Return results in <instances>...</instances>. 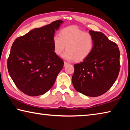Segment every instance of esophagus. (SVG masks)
<instances>
[{
  "instance_id": "34e87169",
  "label": "esophagus",
  "mask_w": 130,
  "mask_h": 130,
  "mask_svg": "<svg viewBox=\"0 0 130 130\" xmlns=\"http://www.w3.org/2000/svg\"><path fill=\"white\" fill-rule=\"evenodd\" d=\"M68 64H69V63L67 62H66V61H64V67H66V66L68 65Z\"/></svg>"
}]
</instances>
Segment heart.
<instances>
[{"instance_id": "heart-1", "label": "heart", "mask_w": 130, "mask_h": 130, "mask_svg": "<svg viewBox=\"0 0 130 130\" xmlns=\"http://www.w3.org/2000/svg\"><path fill=\"white\" fill-rule=\"evenodd\" d=\"M59 36L53 39L54 52L58 56L62 54L68 60L82 61L87 58L94 49V38L88 32H84L76 26H69L61 30Z\"/></svg>"}]
</instances>
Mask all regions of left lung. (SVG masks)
<instances>
[{
	"mask_svg": "<svg viewBox=\"0 0 130 130\" xmlns=\"http://www.w3.org/2000/svg\"><path fill=\"white\" fill-rule=\"evenodd\" d=\"M94 46L91 55L74 65L72 83L77 91L90 97L102 95L112 86L120 68L118 45L101 32L91 30Z\"/></svg>",
	"mask_w": 130,
	"mask_h": 130,
	"instance_id": "obj_1",
	"label": "left lung"
}]
</instances>
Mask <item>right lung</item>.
<instances>
[{
  "mask_svg": "<svg viewBox=\"0 0 130 130\" xmlns=\"http://www.w3.org/2000/svg\"><path fill=\"white\" fill-rule=\"evenodd\" d=\"M63 22L30 31L12 43L7 60L8 73L17 87L30 96H38L51 88L63 67L54 52L55 30Z\"/></svg>",
  "mask_w": 130,
  "mask_h": 130,
  "instance_id": "add662e5",
  "label": "right lung"
}]
</instances>
